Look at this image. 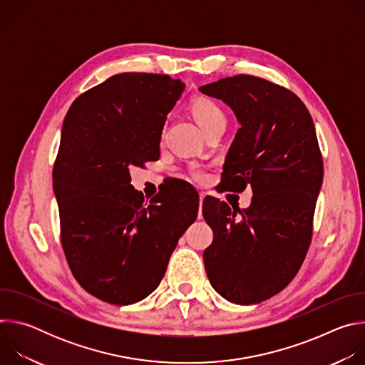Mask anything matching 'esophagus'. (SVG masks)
I'll return each instance as SVG.
<instances>
[{
    "label": "esophagus",
    "mask_w": 365,
    "mask_h": 365,
    "mask_svg": "<svg viewBox=\"0 0 365 365\" xmlns=\"http://www.w3.org/2000/svg\"><path fill=\"white\" fill-rule=\"evenodd\" d=\"M203 197H205V193H200V196H199V202H200V205H202V200H203Z\"/></svg>",
    "instance_id": "34e87169"
}]
</instances>
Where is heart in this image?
<instances>
[{
    "mask_svg": "<svg viewBox=\"0 0 365 365\" xmlns=\"http://www.w3.org/2000/svg\"><path fill=\"white\" fill-rule=\"evenodd\" d=\"M187 107H189L190 115L205 133L220 125L225 127L227 115L215 99L205 95H197L189 101ZM192 176L195 179H202L203 172L199 168H192Z\"/></svg>",
    "mask_w": 365,
    "mask_h": 365,
    "instance_id": "b5f03b06",
    "label": "heart"
}]
</instances>
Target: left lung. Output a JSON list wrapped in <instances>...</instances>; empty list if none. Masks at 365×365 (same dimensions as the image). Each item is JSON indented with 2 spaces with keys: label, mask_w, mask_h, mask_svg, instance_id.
Listing matches in <instances>:
<instances>
[{
  "label": "left lung",
  "mask_w": 365,
  "mask_h": 365,
  "mask_svg": "<svg viewBox=\"0 0 365 365\" xmlns=\"http://www.w3.org/2000/svg\"><path fill=\"white\" fill-rule=\"evenodd\" d=\"M199 91L228 103L241 124L225 159L224 190L252 189L245 210L203 199L214 231L205 270L227 300L259 303L293 280L310 245L324 179L314 120L296 93L258 76L235 75Z\"/></svg>",
  "instance_id": "left-lung-1"
}]
</instances>
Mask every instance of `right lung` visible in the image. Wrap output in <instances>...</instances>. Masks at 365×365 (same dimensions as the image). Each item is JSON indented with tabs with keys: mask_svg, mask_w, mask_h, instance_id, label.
<instances>
[{
	"mask_svg": "<svg viewBox=\"0 0 365 365\" xmlns=\"http://www.w3.org/2000/svg\"><path fill=\"white\" fill-rule=\"evenodd\" d=\"M185 83L159 73H120L69 108L53 166L61 242L76 282L113 304L143 300L160 284L179 238L197 217L199 196L150 203L130 166L160 158V137Z\"/></svg>",
	"mask_w": 365,
	"mask_h": 365,
	"instance_id": "1",
	"label": "right lung"
}]
</instances>
